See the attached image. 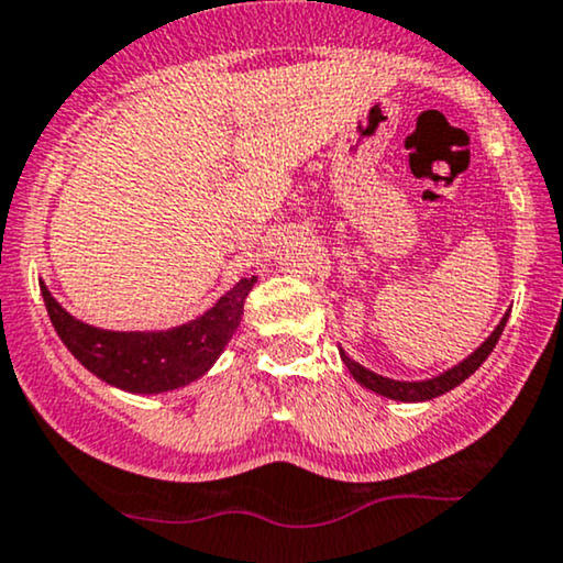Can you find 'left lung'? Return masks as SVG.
I'll use <instances>...</instances> for the list:
<instances>
[{
  "label": "left lung",
  "mask_w": 563,
  "mask_h": 563,
  "mask_svg": "<svg viewBox=\"0 0 563 563\" xmlns=\"http://www.w3.org/2000/svg\"><path fill=\"white\" fill-rule=\"evenodd\" d=\"M508 321V313L500 319L498 327H495V332L487 336L482 345L474 350L468 358H464L459 363V366L448 368V372H442L440 376H432V379H424V382H398V379H389V376H382V374H374L368 372L366 366H361V363H355L350 355L345 353V350H340L342 361H345L347 372L353 374V379L358 382V385H363L366 389H372V393L376 395H385V398L389 400H400V402H421V400H432L438 398V395H445L451 393L453 387H459L461 382L468 379L477 368L482 366V363L487 361V355L493 353V347L498 345L500 334H504V327Z\"/></svg>",
  "instance_id": "obj_1"
}]
</instances>
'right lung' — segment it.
I'll use <instances>...</instances> for the list:
<instances>
[{"label":"right lung","instance_id":"right-lung-1","mask_svg":"<svg viewBox=\"0 0 563 563\" xmlns=\"http://www.w3.org/2000/svg\"><path fill=\"white\" fill-rule=\"evenodd\" d=\"M255 282L257 276L240 279L195 321L163 332H112L91 327L59 306L44 282L38 284L52 327L84 368L125 393L157 395L187 387L210 372L240 327L244 300Z\"/></svg>","mask_w":563,"mask_h":563}]
</instances>
